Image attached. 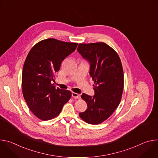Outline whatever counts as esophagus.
Here are the masks:
<instances>
[{"mask_svg":"<svg viewBox=\"0 0 158 158\" xmlns=\"http://www.w3.org/2000/svg\"><path fill=\"white\" fill-rule=\"evenodd\" d=\"M72 96H73L74 98H75V99H78V98H79L80 95H79V94L73 92V93H72Z\"/></svg>","mask_w":158,"mask_h":158,"instance_id":"obj_1","label":"esophagus"}]
</instances>
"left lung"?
Listing matches in <instances>:
<instances>
[{
	"mask_svg": "<svg viewBox=\"0 0 158 158\" xmlns=\"http://www.w3.org/2000/svg\"><path fill=\"white\" fill-rule=\"evenodd\" d=\"M78 52L91 64L89 74L94 81L93 97L82 94L87 105L79 117L90 124L107 120L118 107L124 89L121 59L114 49L104 42L79 44Z\"/></svg>",
	"mask_w": 158,
	"mask_h": 158,
	"instance_id": "1",
	"label": "left lung"
}]
</instances>
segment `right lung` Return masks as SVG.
Masks as SVG:
<instances>
[{
	"label": "right lung",
	"mask_w": 158,
	"mask_h": 158,
	"mask_svg": "<svg viewBox=\"0 0 158 158\" xmlns=\"http://www.w3.org/2000/svg\"><path fill=\"white\" fill-rule=\"evenodd\" d=\"M77 45L49 38L37 42L29 51L22 70V94L37 118L42 121L55 118L71 99L70 91L56 89L51 82L62 60Z\"/></svg>",
	"instance_id": "add662e5"
}]
</instances>
